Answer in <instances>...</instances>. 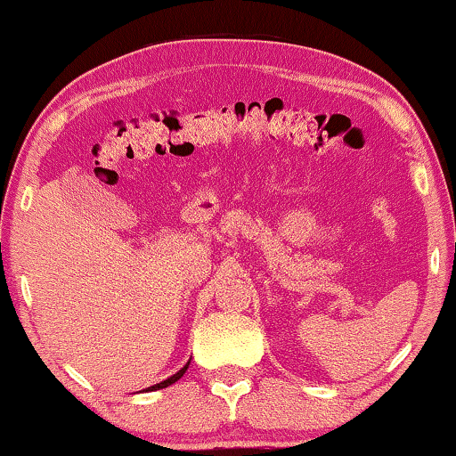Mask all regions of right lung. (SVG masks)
I'll list each match as a JSON object with an SVG mask.
<instances>
[{"mask_svg":"<svg viewBox=\"0 0 456 456\" xmlns=\"http://www.w3.org/2000/svg\"><path fill=\"white\" fill-rule=\"evenodd\" d=\"M187 368H189V362H187V364H184V366L179 370V372L173 374L171 378H167V380H163V382H159V384L151 386V388H146V390H159V388H167V386H171V384H175L176 380H179V378H181L184 372H187Z\"/></svg>","mask_w":456,"mask_h":456,"instance_id":"1","label":"right lung"}]
</instances>
